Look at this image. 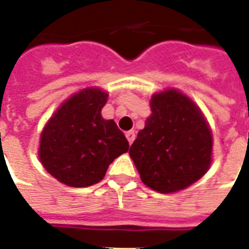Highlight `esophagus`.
Masks as SVG:
<instances>
[{
  "instance_id": "1",
  "label": "esophagus",
  "mask_w": 249,
  "mask_h": 249,
  "mask_svg": "<svg viewBox=\"0 0 249 249\" xmlns=\"http://www.w3.org/2000/svg\"><path fill=\"white\" fill-rule=\"evenodd\" d=\"M125 136H126V139H128L129 144H132L133 140H135V137H136V133H135V130H129V132H126V133H125Z\"/></svg>"
}]
</instances>
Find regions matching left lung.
<instances>
[{
	"mask_svg": "<svg viewBox=\"0 0 249 249\" xmlns=\"http://www.w3.org/2000/svg\"><path fill=\"white\" fill-rule=\"evenodd\" d=\"M151 110L130 145V158L152 190H183L209 168L212 132L196 104L177 90L155 94Z\"/></svg>",
	"mask_w": 249,
	"mask_h": 249,
	"instance_id": "1",
	"label": "left lung"
}]
</instances>
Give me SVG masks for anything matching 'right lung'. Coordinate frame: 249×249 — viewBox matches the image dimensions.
Segmentation results:
<instances>
[{"label":"right lung","mask_w":249,"mask_h":249,"mask_svg":"<svg viewBox=\"0 0 249 249\" xmlns=\"http://www.w3.org/2000/svg\"><path fill=\"white\" fill-rule=\"evenodd\" d=\"M107 94L85 89L62 104L43 129L39 158L53 178L71 187H88L105 177L107 167L129 149V142L101 109Z\"/></svg>","instance_id":"right-lung-1"}]
</instances>
